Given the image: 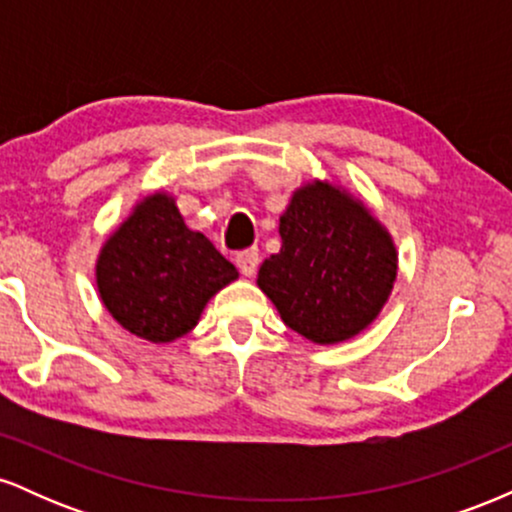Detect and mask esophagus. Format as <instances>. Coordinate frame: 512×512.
Listing matches in <instances>:
<instances>
[{
	"label": "esophagus",
	"instance_id": "34e87169",
	"mask_svg": "<svg viewBox=\"0 0 512 512\" xmlns=\"http://www.w3.org/2000/svg\"><path fill=\"white\" fill-rule=\"evenodd\" d=\"M236 264L243 276H252L257 272V264H260V252L257 250H243L236 255Z\"/></svg>",
	"mask_w": 512,
	"mask_h": 512
}]
</instances>
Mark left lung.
I'll list each match as a JSON object with an SVG mask.
<instances>
[{"mask_svg": "<svg viewBox=\"0 0 512 512\" xmlns=\"http://www.w3.org/2000/svg\"><path fill=\"white\" fill-rule=\"evenodd\" d=\"M279 236L257 286L286 327L332 346L373 325L395 289L399 257L361 197L332 180L303 182L279 216Z\"/></svg>", "mask_w": 512, "mask_h": 512, "instance_id": "left-lung-1", "label": "left lung"}]
</instances>
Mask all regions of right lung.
Returning a JSON list of instances; mask_svg holds the SVG:
<instances>
[{"label":"right lung","instance_id":"obj_1","mask_svg":"<svg viewBox=\"0 0 512 512\" xmlns=\"http://www.w3.org/2000/svg\"><path fill=\"white\" fill-rule=\"evenodd\" d=\"M236 279L238 269L204 233L187 228L166 190L139 199L96 260L103 308L122 330L151 344L195 330L211 298Z\"/></svg>","mask_w":512,"mask_h":512}]
</instances>
